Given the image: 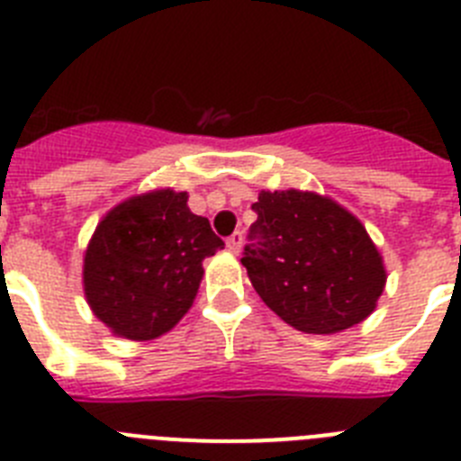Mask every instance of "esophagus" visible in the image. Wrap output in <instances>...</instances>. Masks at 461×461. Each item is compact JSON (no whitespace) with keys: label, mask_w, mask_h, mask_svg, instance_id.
<instances>
[{"label":"esophagus","mask_w":461,"mask_h":461,"mask_svg":"<svg viewBox=\"0 0 461 461\" xmlns=\"http://www.w3.org/2000/svg\"><path fill=\"white\" fill-rule=\"evenodd\" d=\"M241 243H243V234L241 231H234V234L227 239V250L234 255H239V250H241Z\"/></svg>","instance_id":"1"}]
</instances>
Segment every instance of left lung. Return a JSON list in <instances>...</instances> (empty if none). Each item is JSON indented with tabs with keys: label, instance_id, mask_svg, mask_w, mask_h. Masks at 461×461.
<instances>
[{
	"label": "left lung",
	"instance_id": "1",
	"mask_svg": "<svg viewBox=\"0 0 461 461\" xmlns=\"http://www.w3.org/2000/svg\"><path fill=\"white\" fill-rule=\"evenodd\" d=\"M253 211L241 262L280 320L306 334H336L374 313L387 274L350 211L302 190H262Z\"/></svg>",
	"mask_w": 461,
	"mask_h": 461
}]
</instances>
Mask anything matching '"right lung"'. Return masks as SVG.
Returning a JSON list of instances; mask_svg holds the SVG:
<instances>
[{"instance_id":"right-lung-1","label":"right lung","mask_w":461,"mask_h":461,"mask_svg":"<svg viewBox=\"0 0 461 461\" xmlns=\"http://www.w3.org/2000/svg\"><path fill=\"white\" fill-rule=\"evenodd\" d=\"M225 246L187 208L185 192L155 190L111 208L87 243L83 287L115 336L150 341L190 311L202 262Z\"/></svg>"}]
</instances>
